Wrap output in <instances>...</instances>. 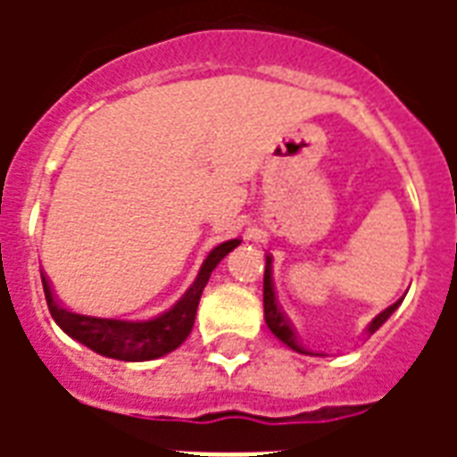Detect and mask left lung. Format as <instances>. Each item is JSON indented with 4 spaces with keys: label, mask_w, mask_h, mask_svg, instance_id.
Masks as SVG:
<instances>
[{
    "label": "left lung",
    "mask_w": 457,
    "mask_h": 457,
    "mask_svg": "<svg viewBox=\"0 0 457 457\" xmlns=\"http://www.w3.org/2000/svg\"><path fill=\"white\" fill-rule=\"evenodd\" d=\"M394 308H396V303L386 308V311H382V313H379V316L374 318L372 323L367 326V333H370V336H372L374 330H379V328H382L384 320L394 313ZM264 320H267L269 330H271L281 343L288 345V347H291V350H296V353L308 354L306 350H303V345L298 343L296 333H294V326L288 323V318L284 316V311H281L277 303L274 281H271V257H267V269H264Z\"/></svg>",
    "instance_id": "left-lung-1"
}]
</instances>
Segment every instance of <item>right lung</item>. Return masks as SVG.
Segmentation results:
<instances>
[{
    "label": "right lung",
    "mask_w": 457,
    "mask_h": 457,
    "mask_svg": "<svg viewBox=\"0 0 457 457\" xmlns=\"http://www.w3.org/2000/svg\"><path fill=\"white\" fill-rule=\"evenodd\" d=\"M239 239H229L222 242L208 254L203 262L198 277L190 284V288L183 296L161 316L149 318V320H131V318H100V316H85V313H73L58 306L54 298L48 278H44V294L46 303L54 320L61 326L63 333L90 347L93 353L103 354V357H112L121 362H146V360H156L163 354L173 353L193 330L195 323V313H198L200 296L203 288L208 284L212 269L218 267L222 257L237 247Z\"/></svg>",
    "instance_id": "obj_1"
}]
</instances>
